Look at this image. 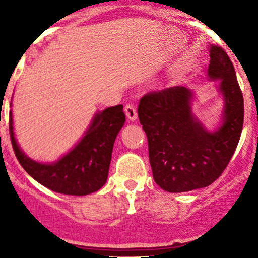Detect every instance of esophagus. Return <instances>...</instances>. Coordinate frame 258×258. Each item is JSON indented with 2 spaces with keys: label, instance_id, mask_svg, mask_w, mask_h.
Here are the masks:
<instances>
[{
  "label": "esophagus",
  "instance_id": "obj_1",
  "mask_svg": "<svg viewBox=\"0 0 258 258\" xmlns=\"http://www.w3.org/2000/svg\"><path fill=\"white\" fill-rule=\"evenodd\" d=\"M124 113H126L127 118L130 121H136L137 119V112H136V107L134 105H126L124 107Z\"/></svg>",
  "mask_w": 258,
  "mask_h": 258
}]
</instances>
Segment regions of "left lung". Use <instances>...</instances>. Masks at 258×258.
<instances>
[{
    "label": "left lung",
    "instance_id": "left-lung-1",
    "mask_svg": "<svg viewBox=\"0 0 258 258\" xmlns=\"http://www.w3.org/2000/svg\"><path fill=\"white\" fill-rule=\"evenodd\" d=\"M209 80L220 81L223 100L220 126L210 131L195 116V92L173 86L148 92L139 105L147 135L153 179L172 194L207 187L221 176L235 153L243 126V96L230 57L210 46Z\"/></svg>",
    "mask_w": 258,
    "mask_h": 258
}]
</instances>
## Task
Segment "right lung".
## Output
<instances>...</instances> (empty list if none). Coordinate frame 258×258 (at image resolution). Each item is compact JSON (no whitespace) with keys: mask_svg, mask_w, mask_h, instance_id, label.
<instances>
[{"mask_svg":"<svg viewBox=\"0 0 258 258\" xmlns=\"http://www.w3.org/2000/svg\"><path fill=\"white\" fill-rule=\"evenodd\" d=\"M123 106H113L95 113L82 139L52 163L32 160L18 146L10 112V135L18 162L33 179L51 191L85 196L98 191L107 181L114 140L123 127Z\"/></svg>","mask_w":258,"mask_h":258,"instance_id":"add662e5","label":"right lung"}]
</instances>
